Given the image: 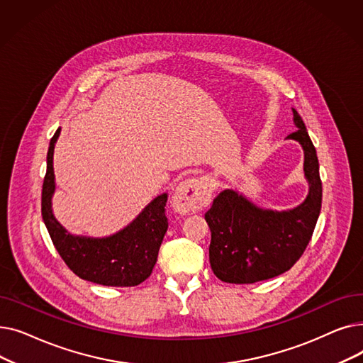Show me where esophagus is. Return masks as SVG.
<instances>
[{
	"label": "esophagus",
	"instance_id": "esophagus-1",
	"mask_svg": "<svg viewBox=\"0 0 363 363\" xmlns=\"http://www.w3.org/2000/svg\"><path fill=\"white\" fill-rule=\"evenodd\" d=\"M212 201V184L204 178L186 179L181 182L172 197L174 208L181 215H193Z\"/></svg>",
	"mask_w": 363,
	"mask_h": 363
}]
</instances>
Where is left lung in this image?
Wrapping results in <instances>:
<instances>
[{
  "label": "left lung",
  "mask_w": 363,
  "mask_h": 363,
  "mask_svg": "<svg viewBox=\"0 0 363 363\" xmlns=\"http://www.w3.org/2000/svg\"><path fill=\"white\" fill-rule=\"evenodd\" d=\"M298 128L287 138L304 150V175L309 194L287 212L264 211L234 189H225L204 215L212 240L208 259L223 282L253 284L287 272L301 257L312 238L322 203V182L315 145L297 110Z\"/></svg>",
  "instance_id": "left-lung-1"
}]
</instances>
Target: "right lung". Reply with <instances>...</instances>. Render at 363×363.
Instances as JSON below:
<instances>
[{
  "label": "right lung",
  "instance_id": "right-lung-1",
  "mask_svg": "<svg viewBox=\"0 0 363 363\" xmlns=\"http://www.w3.org/2000/svg\"><path fill=\"white\" fill-rule=\"evenodd\" d=\"M60 128L55 130L47 152V174L43 184V219L69 269L82 279L107 287H133L145 281L157 262L167 230L164 206L167 194L152 200L122 231L106 238L72 235L52 215L51 197L55 188L52 155Z\"/></svg>",
  "mask_w": 363,
  "mask_h": 363
}]
</instances>
